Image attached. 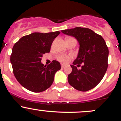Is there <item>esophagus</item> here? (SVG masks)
Here are the masks:
<instances>
[{"mask_svg":"<svg viewBox=\"0 0 121 121\" xmlns=\"http://www.w3.org/2000/svg\"><path fill=\"white\" fill-rule=\"evenodd\" d=\"M65 67V65H64V64H62L61 65V68H64Z\"/></svg>","mask_w":121,"mask_h":121,"instance_id":"esophagus-1","label":"esophagus"}]
</instances>
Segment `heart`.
Instances as JSON below:
<instances>
[{
    "instance_id": "1",
    "label": "heart",
    "mask_w": 121,
    "mask_h": 121,
    "mask_svg": "<svg viewBox=\"0 0 121 121\" xmlns=\"http://www.w3.org/2000/svg\"><path fill=\"white\" fill-rule=\"evenodd\" d=\"M57 59H58L59 61L63 63V64H66L71 59V56L66 55H64V54L63 55H60L57 56Z\"/></svg>"
}]
</instances>
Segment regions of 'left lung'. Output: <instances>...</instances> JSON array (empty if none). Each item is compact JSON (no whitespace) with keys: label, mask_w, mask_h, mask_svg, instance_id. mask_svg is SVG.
<instances>
[{"label":"left lung","mask_w":121,"mask_h":121,"mask_svg":"<svg viewBox=\"0 0 121 121\" xmlns=\"http://www.w3.org/2000/svg\"><path fill=\"white\" fill-rule=\"evenodd\" d=\"M61 31L75 38L80 45L78 56L71 65L72 72L68 76L69 84L81 91L94 88L103 79L108 69L109 50L105 41L89 28L76 27ZM81 63L82 69L78 70L75 65Z\"/></svg>","instance_id":"obj_1"}]
</instances>
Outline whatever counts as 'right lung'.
<instances>
[{
  "label": "right lung",
  "mask_w": 121,
  "mask_h": 121,
  "mask_svg": "<svg viewBox=\"0 0 121 121\" xmlns=\"http://www.w3.org/2000/svg\"><path fill=\"white\" fill-rule=\"evenodd\" d=\"M59 31L33 33L21 38L12 48L11 56L13 72L22 86L39 93L50 87L60 64L53 60L48 66L41 62L43 54L50 51L52 44Z\"/></svg>",
  "instance_id": "add662e5"
}]
</instances>
